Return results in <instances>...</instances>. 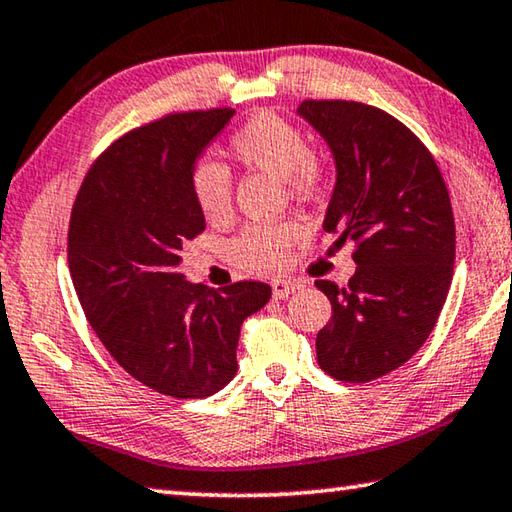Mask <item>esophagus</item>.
<instances>
[{
	"instance_id": "34e87169",
	"label": "esophagus",
	"mask_w": 512,
	"mask_h": 512,
	"mask_svg": "<svg viewBox=\"0 0 512 512\" xmlns=\"http://www.w3.org/2000/svg\"><path fill=\"white\" fill-rule=\"evenodd\" d=\"M272 290H274V299H288L290 294L301 290V283L294 281V279L274 281V283H272Z\"/></svg>"
}]
</instances>
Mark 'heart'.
I'll use <instances>...</instances> for the list:
<instances>
[{"label":"heart","mask_w":512,"mask_h":512,"mask_svg":"<svg viewBox=\"0 0 512 512\" xmlns=\"http://www.w3.org/2000/svg\"><path fill=\"white\" fill-rule=\"evenodd\" d=\"M231 155L242 166L285 179L299 197L321 191L324 161L308 150L306 137L292 121L276 112H258L233 132ZM193 197L206 218H224L231 209V175L218 161H200L191 175ZM299 238L294 222L251 224L231 242V256L251 272H276L288 261V249Z\"/></svg>","instance_id":"obj_1"}]
</instances>
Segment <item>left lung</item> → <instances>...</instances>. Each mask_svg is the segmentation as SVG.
I'll use <instances>...</instances> for the list:
<instances>
[{
    "instance_id": "1",
    "label": "left lung",
    "mask_w": 512,
    "mask_h": 512,
    "mask_svg": "<svg viewBox=\"0 0 512 512\" xmlns=\"http://www.w3.org/2000/svg\"><path fill=\"white\" fill-rule=\"evenodd\" d=\"M335 161L324 231L355 240L346 288L317 281L333 317L317 335V362L344 382H371L411 360L441 315L454 272L450 193L414 132L378 107L303 101Z\"/></svg>"
}]
</instances>
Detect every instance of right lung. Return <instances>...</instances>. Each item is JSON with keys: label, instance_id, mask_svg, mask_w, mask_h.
Returning <instances> with one entry per match:
<instances>
[{"label": "right lung", "instance_id": "add662e5", "mask_svg": "<svg viewBox=\"0 0 512 512\" xmlns=\"http://www.w3.org/2000/svg\"><path fill=\"white\" fill-rule=\"evenodd\" d=\"M236 110L170 114L112 143L89 168L69 222V272L85 317L134 380L173 398H206L238 371L240 326L267 283L220 292L179 272L204 231L191 175Z\"/></svg>", "mask_w": 512, "mask_h": 512}]
</instances>
